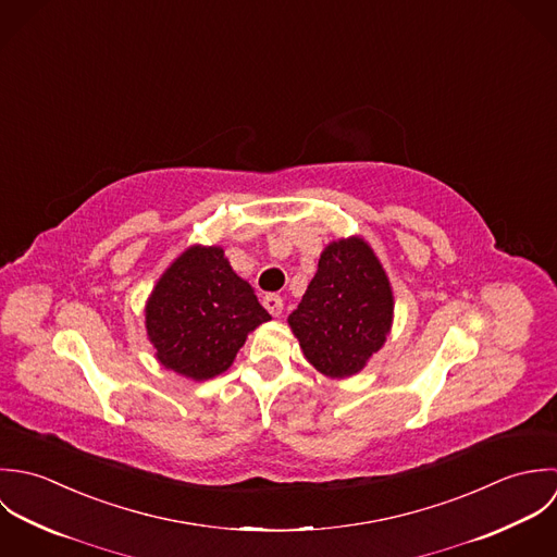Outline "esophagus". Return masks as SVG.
Masks as SVG:
<instances>
[{
    "label": "esophagus",
    "instance_id": "34e87169",
    "mask_svg": "<svg viewBox=\"0 0 557 557\" xmlns=\"http://www.w3.org/2000/svg\"><path fill=\"white\" fill-rule=\"evenodd\" d=\"M262 304H264V308L269 310L271 317H280L282 310H284V301H282L280 295H267Z\"/></svg>",
    "mask_w": 557,
    "mask_h": 557
}]
</instances>
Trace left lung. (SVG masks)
<instances>
[{
  "label": "left lung",
  "instance_id": "obj_1",
  "mask_svg": "<svg viewBox=\"0 0 557 557\" xmlns=\"http://www.w3.org/2000/svg\"><path fill=\"white\" fill-rule=\"evenodd\" d=\"M394 319V295L383 264L359 238L325 247L301 304L288 317L306 359L325 376L363 370L385 344Z\"/></svg>",
  "mask_w": 557,
  "mask_h": 557
}]
</instances>
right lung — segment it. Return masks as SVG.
I'll use <instances>...</instances> for the list:
<instances>
[{
  "label": "right lung",
  "instance_id": "1",
  "mask_svg": "<svg viewBox=\"0 0 557 557\" xmlns=\"http://www.w3.org/2000/svg\"><path fill=\"white\" fill-rule=\"evenodd\" d=\"M144 312L159 363L194 381L225 372L247 334L271 321L218 245L185 249L159 277Z\"/></svg>",
  "mask_w": 557,
  "mask_h": 557
}]
</instances>
